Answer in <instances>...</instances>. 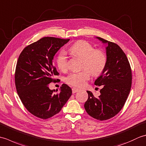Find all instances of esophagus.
I'll return each instance as SVG.
<instances>
[{
  "mask_svg": "<svg viewBox=\"0 0 146 146\" xmlns=\"http://www.w3.org/2000/svg\"><path fill=\"white\" fill-rule=\"evenodd\" d=\"M79 92V89L76 88H72V93L73 94H75V93Z\"/></svg>",
  "mask_w": 146,
  "mask_h": 146,
  "instance_id": "34e87169",
  "label": "esophagus"
}]
</instances>
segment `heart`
<instances>
[{"label": "heart", "instance_id": "heart-1", "mask_svg": "<svg viewBox=\"0 0 146 146\" xmlns=\"http://www.w3.org/2000/svg\"><path fill=\"white\" fill-rule=\"evenodd\" d=\"M70 53L82 58V68L78 72L70 73L66 78L68 85L77 88L84 86L93 76H98L104 72L107 64V56L102 49H95L94 46L85 40H80L71 46L68 49ZM56 64L62 71L68 70V60L64 52L58 55Z\"/></svg>", "mask_w": 146, "mask_h": 146}]
</instances>
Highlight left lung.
Listing matches in <instances>:
<instances>
[{"instance_id":"left-lung-1","label":"left lung","mask_w":146,"mask_h":146,"mask_svg":"<svg viewBox=\"0 0 146 146\" xmlns=\"http://www.w3.org/2000/svg\"><path fill=\"white\" fill-rule=\"evenodd\" d=\"M97 38L108 44L106 68L95 82V85H103V88L97 98L87 91L88 98L84 107L89 115L106 120L116 115L125 105L131 88L132 70L128 58L119 45L100 37Z\"/></svg>"}]
</instances>
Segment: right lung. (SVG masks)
I'll list each match as a JSON object with an SVG mask.
<instances>
[{
	"label": "right lung",
	"instance_id": "add662e5",
	"mask_svg": "<svg viewBox=\"0 0 146 146\" xmlns=\"http://www.w3.org/2000/svg\"><path fill=\"white\" fill-rule=\"evenodd\" d=\"M69 40L44 37L27 46L19 56L15 71L17 92L26 109L40 119H48L60 112L71 95L72 90L66 84L56 94L48 85L59 75L52 64L54 56Z\"/></svg>",
	"mask_w": 146,
	"mask_h": 146
}]
</instances>
